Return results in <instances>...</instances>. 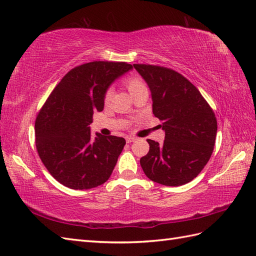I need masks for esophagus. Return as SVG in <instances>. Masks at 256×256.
Listing matches in <instances>:
<instances>
[{
	"mask_svg": "<svg viewBox=\"0 0 256 256\" xmlns=\"http://www.w3.org/2000/svg\"><path fill=\"white\" fill-rule=\"evenodd\" d=\"M135 140H136V138H132V136H128V138H126V142H128V143H132V142H134Z\"/></svg>",
	"mask_w": 256,
	"mask_h": 256,
	"instance_id": "34e87169",
	"label": "esophagus"
}]
</instances>
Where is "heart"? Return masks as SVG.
Wrapping results in <instances>:
<instances>
[{
  "label": "heart",
  "instance_id": "heart-1",
  "mask_svg": "<svg viewBox=\"0 0 256 256\" xmlns=\"http://www.w3.org/2000/svg\"><path fill=\"white\" fill-rule=\"evenodd\" d=\"M125 86H126V88H128V92H130V94H131L132 96L136 94L138 92L146 89V86L144 84L143 81L140 80L138 77H130V78H128L126 81H125ZM112 94H113V90L112 89H108L106 92V96H104L106 103L110 102L111 98H112Z\"/></svg>",
  "mask_w": 256,
  "mask_h": 256
}]
</instances>
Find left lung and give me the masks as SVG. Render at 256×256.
<instances>
[{"label": "left lung", "mask_w": 256, "mask_h": 256, "mask_svg": "<svg viewBox=\"0 0 256 256\" xmlns=\"http://www.w3.org/2000/svg\"><path fill=\"white\" fill-rule=\"evenodd\" d=\"M150 90L153 114L165 132L162 144L148 140L150 150L140 160L150 180L164 186L192 182L210 160L216 118L199 90L172 69L133 64Z\"/></svg>", "instance_id": "left-lung-1"}]
</instances>
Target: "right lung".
<instances>
[{
	"label": "right lung",
	"mask_w": 256,
	"mask_h": 256,
	"mask_svg": "<svg viewBox=\"0 0 256 256\" xmlns=\"http://www.w3.org/2000/svg\"><path fill=\"white\" fill-rule=\"evenodd\" d=\"M126 62H92L76 67L52 90L35 123L36 148L50 175L72 189L104 184L116 165L125 140L96 133L94 112L104 108V96L118 78L132 70Z\"/></svg>",
	"instance_id": "add662e5"
}]
</instances>
